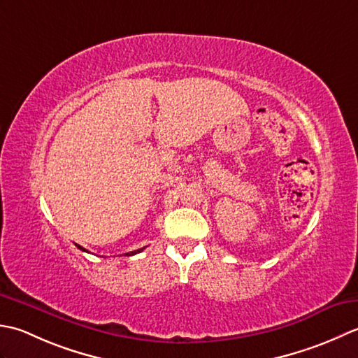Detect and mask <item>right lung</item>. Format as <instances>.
I'll return each instance as SVG.
<instances>
[{
  "label": "right lung",
  "mask_w": 358,
  "mask_h": 358,
  "mask_svg": "<svg viewBox=\"0 0 358 358\" xmlns=\"http://www.w3.org/2000/svg\"><path fill=\"white\" fill-rule=\"evenodd\" d=\"M77 247H78V249H80V250H83V252H87V250H85V249H83V247H82V245H77ZM143 249H145V247H142V249H138V250H134V252H129V253H125V255H127V257H131V255L141 253V252H142Z\"/></svg>",
  "instance_id": "add662e5"
}]
</instances>
